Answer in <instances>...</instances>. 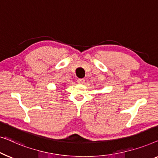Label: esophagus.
<instances>
[{"mask_svg":"<svg viewBox=\"0 0 158 158\" xmlns=\"http://www.w3.org/2000/svg\"><path fill=\"white\" fill-rule=\"evenodd\" d=\"M84 81H85V80L84 79H77V83L78 84H83L84 83Z\"/></svg>","mask_w":158,"mask_h":158,"instance_id":"esophagus-1","label":"esophagus"}]
</instances>
